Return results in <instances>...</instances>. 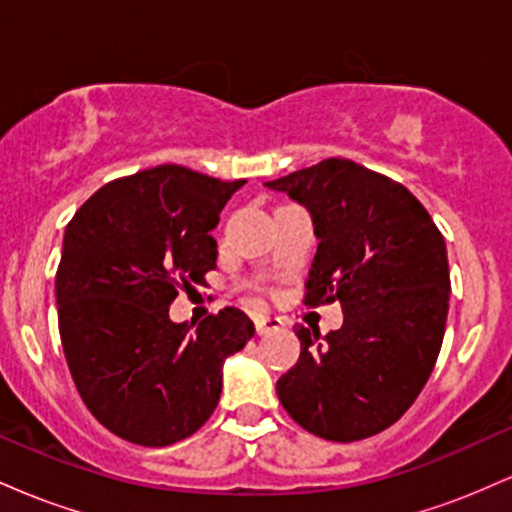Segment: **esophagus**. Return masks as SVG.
<instances>
[{"instance_id": "esophagus-1", "label": "esophagus", "mask_w": 512, "mask_h": 512, "mask_svg": "<svg viewBox=\"0 0 512 512\" xmlns=\"http://www.w3.org/2000/svg\"><path fill=\"white\" fill-rule=\"evenodd\" d=\"M279 327H284V322L279 320V317H255V332L260 334H269L274 330H279Z\"/></svg>"}]
</instances>
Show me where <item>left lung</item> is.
Instances as JSON below:
<instances>
[{
  "mask_svg": "<svg viewBox=\"0 0 512 512\" xmlns=\"http://www.w3.org/2000/svg\"><path fill=\"white\" fill-rule=\"evenodd\" d=\"M313 216L317 252L305 305L342 303L325 337L298 325L301 356L276 380L289 416L315 436L351 443L392 426L424 390L450 301L445 238L404 185L349 158L264 182Z\"/></svg>",
  "mask_w": 512,
  "mask_h": 512,
  "instance_id": "1",
  "label": "left lung"
}]
</instances>
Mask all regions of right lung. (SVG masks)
<instances>
[{
	"label": "right lung",
	"instance_id": "1",
	"mask_svg": "<svg viewBox=\"0 0 512 512\" xmlns=\"http://www.w3.org/2000/svg\"><path fill=\"white\" fill-rule=\"evenodd\" d=\"M243 185L168 163L108 182L67 223L55 279L64 358L88 411L129 443L163 448L199 431L223 361L255 334L238 308L195 332L168 317L180 286L216 267L209 231Z\"/></svg>",
	"mask_w": 512,
	"mask_h": 512
}]
</instances>
